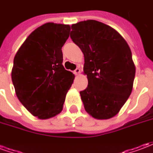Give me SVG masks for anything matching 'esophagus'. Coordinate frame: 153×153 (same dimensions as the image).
I'll return each instance as SVG.
<instances>
[{
    "label": "esophagus",
    "mask_w": 153,
    "mask_h": 153,
    "mask_svg": "<svg viewBox=\"0 0 153 153\" xmlns=\"http://www.w3.org/2000/svg\"><path fill=\"white\" fill-rule=\"evenodd\" d=\"M74 74H75V75H79V74H80V69H79V68H77L76 70L74 71Z\"/></svg>",
    "instance_id": "obj_1"
}]
</instances>
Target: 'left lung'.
I'll return each instance as SVG.
<instances>
[{"label": "left lung", "mask_w": 153, "mask_h": 153, "mask_svg": "<svg viewBox=\"0 0 153 153\" xmlns=\"http://www.w3.org/2000/svg\"><path fill=\"white\" fill-rule=\"evenodd\" d=\"M70 38L84 56L88 88L80 92L84 109L92 117H114L133 90L135 65L125 38L109 25L97 20L74 24Z\"/></svg>", "instance_id": "left-lung-1"}]
</instances>
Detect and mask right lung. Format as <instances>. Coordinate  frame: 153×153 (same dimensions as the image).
I'll use <instances>...</instances> for the list:
<instances>
[{"instance_id":"obj_1","label":"right lung","mask_w":153,"mask_h":153,"mask_svg":"<svg viewBox=\"0 0 153 153\" xmlns=\"http://www.w3.org/2000/svg\"><path fill=\"white\" fill-rule=\"evenodd\" d=\"M69 25L47 23L32 32L14 58L11 79L22 105L40 120L61 112L74 74L65 70L61 48Z\"/></svg>"}]
</instances>
